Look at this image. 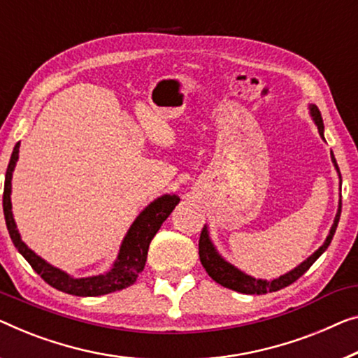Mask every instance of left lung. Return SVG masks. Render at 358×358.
<instances>
[{"instance_id": "left-lung-1", "label": "left lung", "mask_w": 358, "mask_h": 358, "mask_svg": "<svg viewBox=\"0 0 358 358\" xmlns=\"http://www.w3.org/2000/svg\"><path fill=\"white\" fill-rule=\"evenodd\" d=\"M312 110V117L313 120H315V124L318 127V131L320 135L323 138V120H322V114H320V110L317 106H312L310 108ZM333 162H334V167L336 170L339 172V167H338V162H336L334 156H331ZM341 207H343V202H339V210L336 213V218H334V223L331 227V231H329L327 241L322 248H320L315 254H312L310 257H308L306 262L301 264L294 268L289 273L280 276V278H276L273 281H265V280H255V278H250V276L244 275L243 271H239L238 268H234L233 265H230L228 262H225L220 255L217 254V250L213 249L210 239H209V234H207L206 227L202 228L201 231V238H199V259H201V264L204 266L207 273H209L210 278L218 282V285L228 287V289H233V291H238V292H243V294H266V292H275V291H280L282 287L292 285V282L297 281L301 276L306 273V271L310 268L313 265V262L322 255L324 250L328 249L329 244H331V239L336 233V228H338V223H339V217H341Z\"/></svg>"}]
</instances>
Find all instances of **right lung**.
I'll return each instance as SVG.
<instances>
[{
	"instance_id": "right-lung-1",
	"label": "right lung",
	"mask_w": 358,
	"mask_h": 358,
	"mask_svg": "<svg viewBox=\"0 0 358 358\" xmlns=\"http://www.w3.org/2000/svg\"><path fill=\"white\" fill-rule=\"evenodd\" d=\"M19 157V143L14 146V151L10 154L8 170H6V180H4V193H3V210H4V220H6V227L9 231V236L13 239L14 246L17 248L24 259L31 265L36 273H38L48 285L56 287L62 292L72 296H82V297H93V296H103L109 294V292H115L125 287L131 286L136 281L138 276L145 268L148 249L151 244L154 234L161 228L165 218L170 215V212L175 209V206L180 202L178 196L165 194L159 197L154 202H151L145 210H143L130 230H128L127 236L122 243L119 257L117 262L112 266V270L104 275L90 276V278H72L64 271L55 268L45 260L38 257L34 250H30L25 246L20 239V234L15 228L13 212H10V178H13V170L15 167Z\"/></svg>"
}]
</instances>
